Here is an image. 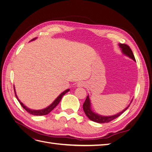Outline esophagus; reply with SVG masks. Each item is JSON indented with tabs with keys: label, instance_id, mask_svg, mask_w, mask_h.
<instances>
[{
	"label": "esophagus",
	"instance_id": "esophagus-1",
	"mask_svg": "<svg viewBox=\"0 0 152 152\" xmlns=\"http://www.w3.org/2000/svg\"><path fill=\"white\" fill-rule=\"evenodd\" d=\"M78 86H79V87H83V86H85V83L84 82H79V83H78Z\"/></svg>",
	"mask_w": 152,
	"mask_h": 152
}]
</instances>
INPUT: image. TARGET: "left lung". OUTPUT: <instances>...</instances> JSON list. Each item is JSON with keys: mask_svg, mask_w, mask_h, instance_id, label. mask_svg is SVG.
<instances>
[{"mask_svg": "<svg viewBox=\"0 0 152 152\" xmlns=\"http://www.w3.org/2000/svg\"><path fill=\"white\" fill-rule=\"evenodd\" d=\"M119 45H120V47L122 49V52L124 54H126L127 56H128L129 57L132 58L133 60L136 61L134 56L132 53V50L128 45H127L126 44H119ZM129 106H130V104L129 105L127 108H126V109H124L122 112H120L119 113H117L116 115H115L109 116V117H103L102 115H99L94 113V112L91 111L90 101H89V96H87L85 102L83 104V109H84V111L87 115V117H88L90 120L93 121L94 122H98V123H108L109 122H111L112 121L114 120V119H115L116 118L120 116L123 112L126 111V110L128 108V107H129Z\"/></svg>", "mask_w": 152, "mask_h": 152, "instance_id": "8db88e82", "label": "left lung"}]
</instances>
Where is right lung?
I'll use <instances>...</instances> for the list:
<instances>
[{
	"instance_id": "1",
	"label": "right lung",
	"mask_w": 152,
	"mask_h": 152,
	"mask_svg": "<svg viewBox=\"0 0 152 152\" xmlns=\"http://www.w3.org/2000/svg\"><path fill=\"white\" fill-rule=\"evenodd\" d=\"M34 39H35V38L31 40H34ZM14 90H15V94L16 97L17 99L18 100V102H20V104L22 106V107L27 112H28L29 113H30V114H31V115H48V113H49L55 107H56V106L59 104V103L60 102V101H61V99L63 96L64 95H65V94L67 93V92H68L69 91H70V89H66V91L63 92V93H62L60 95H59L56 99L54 100V102L51 104H50V106H49L48 107L45 108V109H43V110H31V109L28 108H27V107H26V106H25L23 104V103L20 102V101L19 100V99H18V97H17V96H16V94L15 87H14Z\"/></svg>"
}]
</instances>
